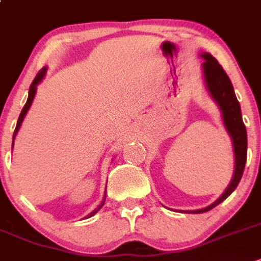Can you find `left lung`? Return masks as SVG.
I'll return each instance as SVG.
<instances>
[{"label": "left lung", "mask_w": 261, "mask_h": 261, "mask_svg": "<svg viewBox=\"0 0 261 261\" xmlns=\"http://www.w3.org/2000/svg\"><path fill=\"white\" fill-rule=\"evenodd\" d=\"M200 57L203 58L202 70L205 89L221 112L224 126H225V130L228 132L231 140V145H233L234 173L228 188L214 203H211L204 208L181 211L188 212V214H203V212L210 211L217 204L224 202L240 184L243 169H245L246 159H247V132H246V126L242 120L240 102L236 97L230 79L228 77V75L223 70V67L220 66L219 62L210 53H202Z\"/></svg>", "instance_id": "1"}]
</instances>
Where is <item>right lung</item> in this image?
I'll return each instance as SVG.
<instances>
[{
	"label": "right lung",
	"instance_id": "1",
	"mask_svg": "<svg viewBox=\"0 0 261 261\" xmlns=\"http://www.w3.org/2000/svg\"><path fill=\"white\" fill-rule=\"evenodd\" d=\"M46 71H47V67H44V68H42V70L40 71V72H38L37 75H36L35 80H33L32 84H31L30 92H28V99H27V102H25V105H24V107H23V110H21L20 115H19L18 123H16V128H15V130H14V136H13V147H14V140H15L16 135H18V132H19V129H20V126H21V123H23V120H24L25 115H27L28 110H30L31 105H32V102H33V98H35V95H36V90H37V85H38V84H40V83H41L42 80H44L45 75H46ZM105 200H106V191H105L103 199H102V202L97 205V208L93 210V211L90 212V214H88L87 216L84 217V219H89V217L94 216V215L97 214V212L99 211V210H101L102 207H103Z\"/></svg>",
	"mask_w": 261,
	"mask_h": 261
}]
</instances>
